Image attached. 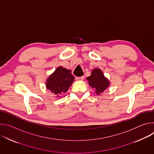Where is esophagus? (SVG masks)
I'll return each instance as SVG.
<instances>
[{
    "label": "esophagus",
    "instance_id": "obj_1",
    "mask_svg": "<svg viewBox=\"0 0 154 154\" xmlns=\"http://www.w3.org/2000/svg\"><path fill=\"white\" fill-rule=\"evenodd\" d=\"M84 79V77L82 76V77H77L76 78V80L77 81H82Z\"/></svg>",
    "mask_w": 154,
    "mask_h": 154
}]
</instances>
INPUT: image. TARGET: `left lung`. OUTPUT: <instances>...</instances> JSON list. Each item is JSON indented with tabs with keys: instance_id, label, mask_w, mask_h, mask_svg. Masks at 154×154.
<instances>
[{
	"instance_id": "8db88e82",
	"label": "left lung",
	"mask_w": 154,
	"mask_h": 154,
	"mask_svg": "<svg viewBox=\"0 0 154 154\" xmlns=\"http://www.w3.org/2000/svg\"><path fill=\"white\" fill-rule=\"evenodd\" d=\"M86 79L88 81L89 85L94 89V92L97 95H101V93L110 85V82L99 68L93 69L91 75L88 77Z\"/></svg>"
}]
</instances>
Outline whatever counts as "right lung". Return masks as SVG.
Here are the masks:
<instances>
[{
  "mask_svg": "<svg viewBox=\"0 0 154 154\" xmlns=\"http://www.w3.org/2000/svg\"><path fill=\"white\" fill-rule=\"evenodd\" d=\"M74 82V77L71 71L60 66L48 77L46 81V87L56 97L60 98L61 95L68 91Z\"/></svg>",
  "mask_w": 154,
  "mask_h": 154,
  "instance_id": "right-lung-1",
  "label": "right lung"
}]
</instances>
